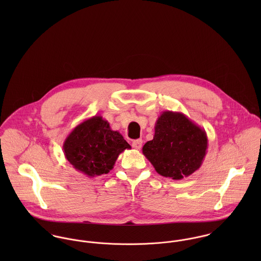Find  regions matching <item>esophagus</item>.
<instances>
[{"mask_svg":"<svg viewBox=\"0 0 261 261\" xmlns=\"http://www.w3.org/2000/svg\"><path fill=\"white\" fill-rule=\"evenodd\" d=\"M143 145V141L142 140H135L133 142V148L136 149H141Z\"/></svg>","mask_w":261,"mask_h":261,"instance_id":"esophagus-1","label":"esophagus"}]
</instances>
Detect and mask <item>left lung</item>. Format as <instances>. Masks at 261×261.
<instances>
[{
  "label": "left lung",
  "mask_w": 261,
  "mask_h": 261,
  "mask_svg": "<svg viewBox=\"0 0 261 261\" xmlns=\"http://www.w3.org/2000/svg\"><path fill=\"white\" fill-rule=\"evenodd\" d=\"M207 148L205 129L182 112L166 111L158 117L153 139L145 144L143 153L158 174L182 180L201 167Z\"/></svg>",
  "instance_id": "left-lung-1"
}]
</instances>
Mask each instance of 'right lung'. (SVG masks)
I'll return each instance as SVG.
<instances>
[{
  "instance_id": "1",
  "label": "right lung",
  "mask_w": 261,
  "mask_h": 261,
  "mask_svg": "<svg viewBox=\"0 0 261 261\" xmlns=\"http://www.w3.org/2000/svg\"><path fill=\"white\" fill-rule=\"evenodd\" d=\"M130 148L123 137L117 130H112L110 122L100 115H94L76 125L63 144L66 160L76 171L90 178L108 174L119 153Z\"/></svg>"
}]
</instances>
